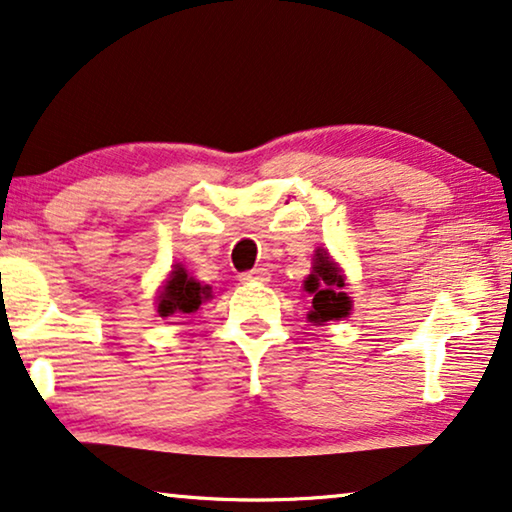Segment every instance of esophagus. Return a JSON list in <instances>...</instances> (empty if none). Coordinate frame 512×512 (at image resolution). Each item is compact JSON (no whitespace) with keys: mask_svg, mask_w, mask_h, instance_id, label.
Returning a JSON list of instances; mask_svg holds the SVG:
<instances>
[{"mask_svg":"<svg viewBox=\"0 0 512 512\" xmlns=\"http://www.w3.org/2000/svg\"><path fill=\"white\" fill-rule=\"evenodd\" d=\"M271 273L266 269H253V271H246L241 273V282H269Z\"/></svg>","mask_w":512,"mask_h":512,"instance_id":"1","label":"esophagus"}]
</instances>
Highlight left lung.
<instances>
[{"label": "left lung", "instance_id": "1", "mask_svg": "<svg viewBox=\"0 0 512 512\" xmlns=\"http://www.w3.org/2000/svg\"><path fill=\"white\" fill-rule=\"evenodd\" d=\"M303 289L312 294V310L308 319L312 324H326L345 319L352 310V299L345 289V273L333 262L324 248L312 257V273L303 280Z\"/></svg>", "mask_w": 512, "mask_h": 512}]
</instances>
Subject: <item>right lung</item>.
Listing matches in <instances>:
<instances>
[{"label": "right lung", "mask_w": 512, "mask_h": 512, "mask_svg": "<svg viewBox=\"0 0 512 512\" xmlns=\"http://www.w3.org/2000/svg\"><path fill=\"white\" fill-rule=\"evenodd\" d=\"M211 299V287L202 285L200 280L188 276L181 264L174 266L170 278L160 287L156 296L160 317H181L200 310V305Z\"/></svg>", "instance_id": "right-lung-1"}]
</instances>
